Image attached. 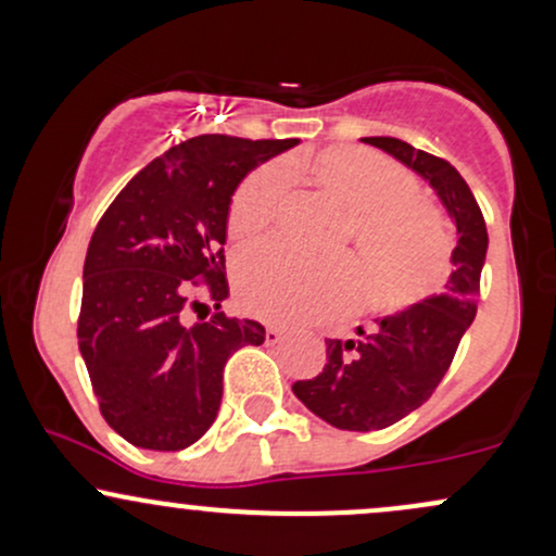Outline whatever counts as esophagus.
<instances>
[{
    "label": "esophagus",
    "instance_id": "1",
    "mask_svg": "<svg viewBox=\"0 0 556 556\" xmlns=\"http://www.w3.org/2000/svg\"><path fill=\"white\" fill-rule=\"evenodd\" d=\"M264 337H266V342H269V344H277L285 337V331L279 329V327H266V334Z\"/></svg>",
    "mask_w": 556,
    "mask_h": 556
}]
</instances>
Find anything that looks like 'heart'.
<instances>
[{"instance_id":"heart-1","label":"heart","mask_w":556,"mask_h":556,"mask_svg":"<svg viewBox=\"0 0 556 556\" xmlns=\"http://www.w3.org/2000/svg\"><path fill=\"white\" fill-rule=\"evenodd\" d=\"M308 177L348 212V240L363 264V303L374 314H397L442 282L450 238L442 214L397 162L361 146H329L282 169L264 167L240 185L229 203L227 227L235 240H256L274 225L285 176ZM361 287L353 258L314 264L279 245L242 253L238 264L240 303L266 321H316L340 314Z\"/></svg>"}]
</instances>
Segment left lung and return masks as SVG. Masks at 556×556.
I'll return each instance as SVG.
<instances>
[{
	"label": "left lung",
	"mask_w": 556,
	"mask_h": 556,
	"mask_svg": "<svg viewBox=\"0 0 556 556\" xmlns=\"http://www.w3.org/2000/svg\"><path fill=\"white\" fill-rule=\"evenodd\" d=\"M400 159L437 190L457 227L452 274L442 295L358 327L355 340H327V366L295 381V397L342 431H379L424 405L444 379L465 329L473 324L489 235L476 195L446 159L400 138H363Z\"/></svg>",
	"instance_id": "1"
}]
</instances>
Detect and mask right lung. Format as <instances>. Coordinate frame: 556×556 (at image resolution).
<instances>
[{"instance_id": "obj_1", "label": "right lung", "mask_w": 556, "mask_h": 556, "mask_svg": "<svg viewBox=\"0 0 556 556\" xmlns=\"http://www.w3.org/2000/svg\"><path fill=\"white\" fill-rule=\"evenodd\" d=\"M292 146L298 138L185 140L140 169L96 225L78 344L101 416L130 444L198 442L219 413L229 355L266 340L258 321L219 311L227 214L242 177ZM206 302L217 308L208 319Z\"/></svg>"}]
</instances>
